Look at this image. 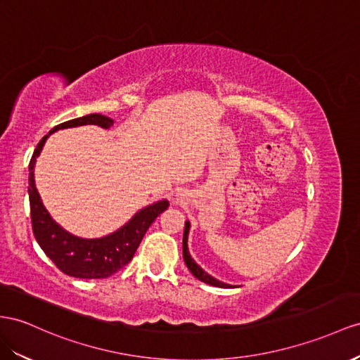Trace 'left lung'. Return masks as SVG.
Segmentation results:
<instances>
[{"instance_id": "1", "label": "left lung", "mask_w": 360, "mask_h": 360, "mask_svg": "<svg viewBox=\"0 0 360 360\" xmlns=\"http://www.w3.org/2000/svg\"><path fill=\"white\" fill-rule=\"evenodd\" d=\"M188 233H190V222H188V220H186V229H184V238H182V255H184V262H186L190 272L195 275L198 280L204 281L210 285H216V288H225V289L236 288V285H231V284H226V283L216 280L214 276H211L208 272L202 269L195 260H193V257L188 252V243H187L188 242Z\"/></svg>"}]
</instances>
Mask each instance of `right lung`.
<instances>
[{"label": "right lung", "instance_id": "obj_1", "mask_svg": "<svg viewBox=\"0 0 360 360\" xmlns=\"http://www.w3.org/2000/svg\"><path fill=\"white\" fill-rule=\"evenodd\" d=\"M85 124H96L103 129H109L114 124V120L101 114H89L70 120V122L54 126L34 149L29 164L32 226L36 242L39 243L45 255L63 274L76 276V278H106V276L115 274L132 260L136 248L140 246L146 231L153 224V220L169 208V200L162 199L141 208L117 231L98 238L77 237L54 222L47 208L44 207L38 188H36V158L41 155L45 141L53 132L59 131V129Z\"/></svg>", "mask_w": 360, "mask_h": 360}]
</instances>
